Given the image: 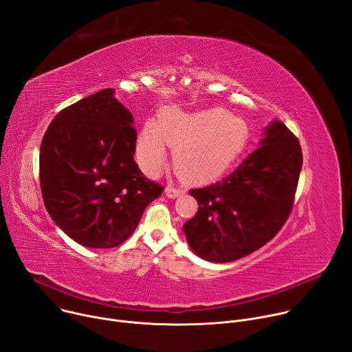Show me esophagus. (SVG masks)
I'll return each instance as SVG.
<instances>
[{
	"mask_svg": "<svg viewBox=\"0 0 352 352\" xmlns=\"http://www.w3.org/2000/svg\"><path fill=\"white\" fill-rule=\"evenodd\" d=\"M182 194H184V190L179 189V188H175V186H171V185H168L166 188V197L170 198V199H175L179 195H182Z\"/></svg>",
	"mask_w": 352,
	"mask_h": 352,
	"instance_id": "34e87169",
	"label": "esophagus"
}]
</instances>
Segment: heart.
I'll return each instance as SVG.
<instances>
[{
  "label": "heart",
  "instance_id": "obj_1",
  "mask_svg": "<svg viewBox=\"0 0 352 352\" xmlns=\"http://www.w3.org/2000/svg\"><path fill=\"white\" fill-rule=\"evenodd\" d=\"M248 126L226 109L185 113L170 109L147 122L138 136L136 157L143 171L155 177L166 164V143L174 147L175 168L190 179H206L226 170L244 150Z\"/></svg>",
  "mask_w": 352,
  "mask_h": 352
}]
</instances>
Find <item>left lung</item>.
I'll list each match as a JSON object with an SVG mask.
<instances>
[{"instance_id": "left-lung-1", "label": "left lung", "mask_w": 352, "mask_h": 352, "mask_svg": "<svg viewBox=\"0 0 352 352\" xmlns=\"http://www.w3.org/2000/svg\"><path fill=\"white\" fill-rule=\"evenodd\" d=\"M302 170V148L279 122L264 127L260 147L226 178L190 189L198 213L184 225L198 257L230 263L261 248L289 216Z\"/></svg>"}]
</instances>
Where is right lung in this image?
I'll return each instance as SVG.
<instances>
[{"mask_svg":"<svg viewBox=\"0 0 352 352\" xmlns=\"http://www.w3.org/2000/svg\"><path fill=\"white\" fill-rule=\"evenodd\" d=\"M133 115L105 88L56 115L41 144L42 197L56 226L88 248H113L163 192L136 164Z\"/></svg>","mask_w":352,"mask_h":352,"instance_id":"obj_1","label":"right lung"}]
</instances>
